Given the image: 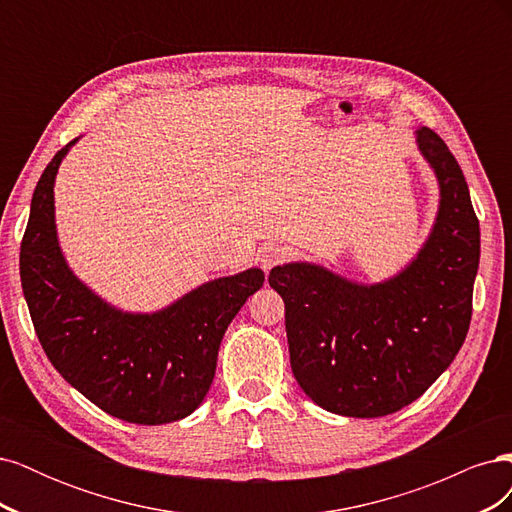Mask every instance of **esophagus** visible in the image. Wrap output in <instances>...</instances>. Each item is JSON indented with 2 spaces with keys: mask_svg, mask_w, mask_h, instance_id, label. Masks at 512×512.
Here are the masks:
<instances>
[{
  "mask_svg": "<svg viewBox=\"0 0 512 512\" xmlns=\"http://www.w3.org/2000/svg\"><path fill=\"white\" fill-rule=\"evenodd\" d=\"M288 258V250L284 245H277V243H269V245H262L260 252H258V262L260 267L265 271H271L273 267L282 265V262Z\"/></svg>",
  "mask_w": 512,
  "mask_h": 512,
  "instance_id": "34e87169",
  "label": "esophagus"
}]
</instances>
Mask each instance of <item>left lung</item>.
Wrapping results in <instances>:
<instances>
[{
  "instance_id": "left-lung-1",
  "label": "left lung",
  "mask_w": 512,
  "mask_h": 512,
  "mask_svg": "<svg viewBox=\"0 0 512 512\" xmlns=\"http://www.w3.org/2000/svg\"><path fill=\"white\" fill-rule=\"evenodd\" d=\"M416 149L438 181V213L408 265L363 284L318 262L273 267L286 305L290 367L322 410L376 418L421 397L453 363L472 318L480 228L470 190L442 138L421 126Z\"/></svg>"
}]
</instances>
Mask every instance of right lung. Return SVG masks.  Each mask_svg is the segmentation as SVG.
<instances>
[{"mask_svg":"<svg viewBox=\"0 0 512 512\" xmlns=\"http://www.w3.org/2000/svg\"><path fill=\"white\" fill-rule=\"evenodd\" d=\"M79 138L44 168L21 243L36 335L61 378L106 414L136 425L181 421L205 401L222 337L265 284V271L215 277L156 312H126L102 299L70 269L55 224V179Z\"/></svg>","mask_w":512,"mask_h":512,"instance_id":"add662e5","label":"right lung"}]
</instances>
